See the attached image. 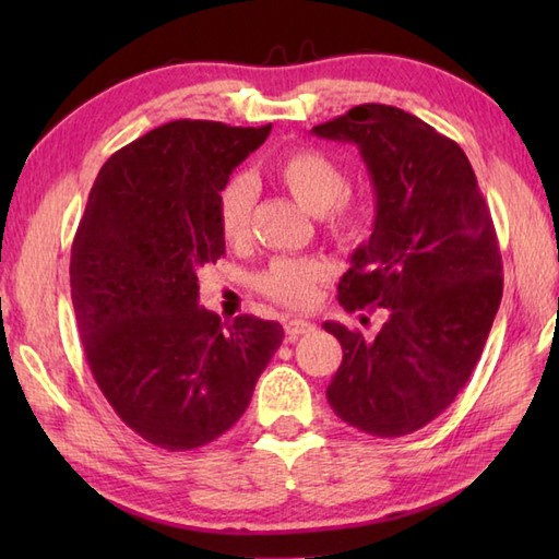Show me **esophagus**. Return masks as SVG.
<instances>
[{
    "instance_id": "1",
    "label": "esophagus",
    "mask_w": 559,
    "mask_h": 559,
    "mask_svg": "<svg viewBox=\"0 0 559 559\" xmlns=\"http://www.w3.org/2000/svg\"><path fill=\"white\" fill-rule=\"evenodd\" d=\"M310 331H314V324L307 322V319H288V322H286L288 341H295L298 336L310 334Z\"/></svg>"
}]
</instances>
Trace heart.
Masks as SVG:
<instances>
[{"mask_svg": "<svg viewBox=\"0 0 559 559\" xmlns=\"http://www.w3.org/2000/svg\"><path fill=\"white\" fill-rule=\"evenodd\" d=\"M273 177L298 204L322 216L326 228L348 237L362 221V211L346 197V173L322 151L298 148L281 156L271 168ZM254 206V187L247 177H233L218 194V223L225 240H242ZM329 278V266L317 257H278L259 273L257 286L269 300L293 310L312 307L319 286Z\"/></svg>", "mask_w": 559, "mask_h": 559, "instance_id": "b5f03b06", "label": "heart"}]
</instances>
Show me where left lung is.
<instances>
[{"mask_svg":"<svg viewBox=\"0 0 559 559\" xmlns=\"http://www.w3.org/2000/svg\"><path fill=\"white\" fill-rule=\"evenodd\" d=\"M312 134L358 146L374 189L372 235L353 252L338 302L389 312L372 341L324 322L343 348L329 406L367 435H411L466 386L500 310L490 211L456 141L406 110L365 103Z\"/></svg>","mask_w":559,"mask_h":559,"instance_id":"obj_1","label":"left lung"}]
</instances>
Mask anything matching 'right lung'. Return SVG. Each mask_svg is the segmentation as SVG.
<instances>
[{
    "label": "right lung",
    "instance_id": "right-lung-1",
    "mask_svg": "<svg viewBox=\"0 0 559 559\" xmlns=\"http://www.w3.org/2000/svg\"><path fill=\"white\" fill-rule=\"evenodd\" d=\"M266 127L175 120L103 165L71 245L83 353L127 427L170 451L204 447L240 420L283 326L221 322L199 307L201 266L225 254L218 194Z\"/></svg>",
    "mask_w": 559,
    "mask_h": 559
}]
</instances>
